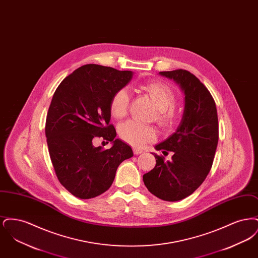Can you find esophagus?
I'll list each match as a JSON object with an SVG mask.
<instances>
[{"instance_id": "34e87169", "label": "esophagus", "mask_w": 258, "mask_h": 258, "mask_svg": "<svg viewBox=\"0 0 258 258\" xmlns=\"http://www.w3.org/2000/svg\"><path fill=\"white\" fill-rule=\"evenodd\" d=\"M142 153H143V151L140 150V149H136V148L134 149V154H135V156H138V155H140Z\"/></svg>"}]
</instances>
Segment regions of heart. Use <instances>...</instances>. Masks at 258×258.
I'll return each instance as SVG.
<instances>
[{
    "mask_svg": "<svg viewBox=\"0 0 258 258\" xmlns=\"http://www.w3.org/2000/svg\"><path fill=\"white\" fill-rule=\"evenodd\" d=\"M159 109L157 120L163 127L175 126L179 121V114L173 108L176 103V94L168 84L161 81H151L140 86ZM130 93L126 89L118 90L110 100V113L115 119L126 116L130 105ZM119 135L126 143L135 147H142L157 139V130L135 121H128L119 126Z\"/></svg>",
    "mask_w": 258,
    "mask_h": 258,
    "instance_id": "1",
    "label": "heart"
}]
</instances>
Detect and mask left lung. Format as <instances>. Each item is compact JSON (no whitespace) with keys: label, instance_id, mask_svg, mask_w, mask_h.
I'll list each match as a JSON object with an SVG mask.
<instances>
[{"label":"left lung","instance_id":"obj_1","mask_svg":"<svg viewBox=\"0 0 258 258\" xmlns=\"http://www.w3.org/2000/svg\"><path fill=\"white\" fill-rule=\"evenodd\" d=\"M160 74L184 92V114L176 132L155 147L164 155L173 152L171 160L153 154L156 166L143 175V181L155 197L179 201L194 194L211 170L219 141L218 113L208 89L196 75L184 70Z\"/></svg>","mask_w":258,"mask_h":258}]
</instances>
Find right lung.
Returning <instances> with one entry per match:
<instances>
[{
  "label": "right lung",
  "mask_w": 258,
  "mask_h": 258,
  "mask_svg": "<svg viewBox=\"0 0 258 258\" xmlns=\"http://www.w3.org/2000/svg\"><path fill=\"white\" fill-rule=\"evenodd\" d=\"M133 75L89 63L67 76L53 95L45 124L50 159L58 180L74 197L89 199L106 191L118 166L134 156L132 148L115 138L110 123L111 98ZM97 137L112 147L95 148Z\"/></svg>",
  "instance_id": "add662e5"
}]
</instances>
